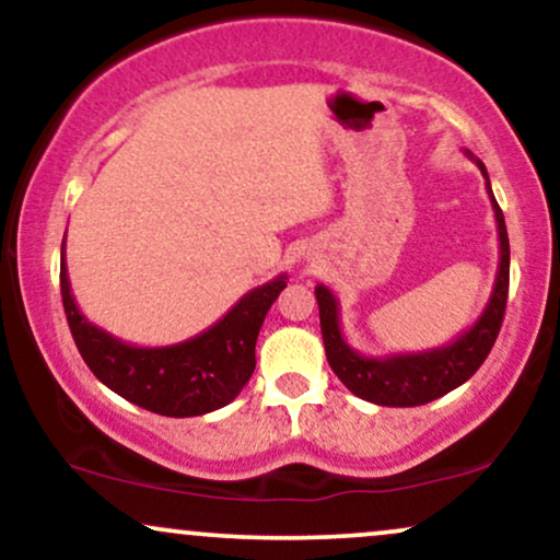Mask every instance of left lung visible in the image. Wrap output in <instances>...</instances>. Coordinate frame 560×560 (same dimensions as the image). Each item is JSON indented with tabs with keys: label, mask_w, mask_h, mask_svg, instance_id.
I'll return each instance as SVG.
<instances>
[{
	"label": "left lung",
	"mask_w": 560,
	"mask_h": 560,
	"mask_svg": "<svg viewBox=\"0 0 560 560\" xmlns=\"http://www.w3.org/2000/svg\"><path fill=\"white\" fill-rule=\"evenodd\" d=\"M468 155H471V152H468ZM474 163L479 165L481 176L487 178V195H490L494 221H498L500 262L490 300H487L485 311H481V316L477 318V324H474L471 329L458 334L453 342L434 347V350L369 358L347 345L342 326H339V302L331 294V289L324 284L316 287L326 361H329L334 374L339 376V382H342L352 395L363 397V400L387 405V408H413V405L432 402L436 397L447 395L450 389L460 387V384L477 374L479 365L485 363L487 355H490L494 339H498L508 302L511 247H508L503 210H500L498 199L492 195L490 176H487L485 163L477 158H474Z\"/></svg>",
	"instance_id": "obj_1"
}]
</instances>
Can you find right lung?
Instances as JSON below:
<instances>
[{"mask_svg":"<svg viewBox=\"0 0 560 560\" xmlns=\"http://www.w3.org/2000/svg\"><path fill=\"white\" fill-rule=\"evenodd\" d=\"M287 287V276L255 287L197 337L168 347H137L100 329L70 294L62 240L60 292L70 334L92 374L128 402L171 419H189L223 408L255 371V342L266 313Z\"/></svg>","mask_w":560,"mask_h":560,"instance_id":"1","label":"right lung"}]
</instances>
